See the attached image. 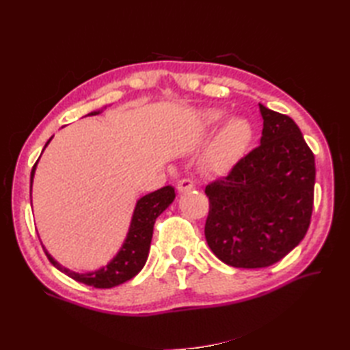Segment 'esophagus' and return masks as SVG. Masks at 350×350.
<instances>
[{
    "mask_svg": "<svg viewBox=\"0 0 350 350\" xmlns=\"http://www.w3.org/2000/svg\"><path fill=\"white\" fill-rule=\"evenodd\" d=\"M194 189V182L191 179H182L177 182V191L179 192H189Z\"/></svg>",
    "mask_w": 350,
    "mask_h": 350,
    "instance_id": "1",
    "label": "esophagus"
}]
</instances>
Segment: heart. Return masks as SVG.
I'll return each mask as SVG.
<instances>
[{
    "instance_id": "b5f03b06",
    "label": "heart",
    "mask_w": 350,
    "mask_h": 350,
    "mask_svg": "<svg viewBox=\"0 0 350 350\" xmlns=\"http://www.w3.org/2000/svg\"><path fill=\"white\" fill-rule=\"evenodd\" d=\"M226 118L224 111L207 109L202 114V124L206 131H213ZM252 128L241 117L228 120L218 133L211 148V161L217 168H228L241 158L251 143Z\"/></svg>"
}]
</instances>
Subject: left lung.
<instances>
[{
  "label": "left lung",
  "mask_w": 350,
  "mask_h": 350,
  "mask_svg": "<svg viewBox=\"0 0 350 350\" xmlns=\"http://www.w3.org/2000/svg\"><path fill=\"white\" fill-rule=\"evenodd\" d=\"M258 107L260 146L204 191L207 245L221 262L245 269L277 263L299 245L314 202V154L298 124Z\"/></svg>",
  "instance_id": "left-lung-1"
}]
</instances>
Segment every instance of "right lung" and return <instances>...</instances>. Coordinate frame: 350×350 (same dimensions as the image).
I'll list each match as a JSON object with an SVG mask.
<instances>
[{
    "instance_id": "1",
    "label": "right lung",
    "mask_w": 350,
    "mask_h": 350,
    "mask_svg": "<svg viewBox=\"0 0 350 350\" xmlns=\"http://www.w3.org/2000/svg\"><path fill=\"white\" fill-rule=\"evenodd\" d=\"M100 113L102 109L92 111V113L87 116H96ZM51 139L52 137L48 139V143L44 144V147L49 144ZM39 159H37V162H39ZM37 162L34 163V167L31 170L29 192H31ZM174 198L176 192L173 187H163L158 191L150 192V194L141 197L135 204V209H133L129 232L126 234V239L122 245L120 251L117 252L116 257L111 260L107 266H103L94 272L79 273L68 269V267H63L57 260L52 258V256L44 250L43 245L42 247L44 252H46L49 262L54 265L58 271H62L63 273H66L68 277L73 278L75 281L84 282V284L93 286L96 288H111L118 284H123V282L129 281L143 269V266L146 265V260L148 257V250H150L154 221L171 203L174 202Z\"/></svg>"
}]
</instances>
